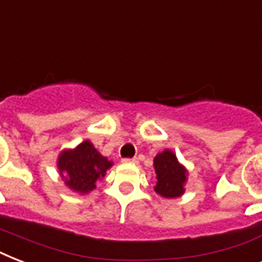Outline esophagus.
Instances as JSON below:
<instances>
[{"instance_id": "1", "label": "esophagus", "mask_w": 262, "mask_h": 262, "mask_svg": "<svg viewBox=\"0 0 262 262\" xmlns=\"http://www.w3.org/2000/svg\"><path fill=\"white\" fill-rule=\"evenodd\" d=\"M123 163H129V164H137L139 163V160L136 159V158H125V159H122Z\"/></svg>"}]
</instances>
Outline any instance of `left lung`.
<instances>
[{
	"mask_svg": "<svg viewBox=\"0 0 262 262\" xmlns=\"http://www.w3.org/2000/svg\"><path fill=\"white\" fill-rule=\"evenodd\" d=\"M154 167L156 172L155 191L164 199H175L185 193L187 170L179 163L170 149H164L155 156Z\"/></svg>",
	"mask_w": 262,
	"mask_h": 262,
	"instance_id": "1",
	"label": "left lung"
}]
</instances>
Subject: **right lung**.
<instances>
[{"label": "right lung", "instance_id": "right-lung-1", "mask_svg": "<svg viewBox=\"0 0 262 262\" xmlns=\"http://www.w3.org/2000/svg\"><path fill=\"white\" fill-rule=\"evenodd\" d=\"M57 166L65 185L73 191L85 194L96 187V182L106 175L113 162L100 155L90 140H85L75 149L61 152Z\"/></svg>", "mask_w": 262, "mask_h": 262}]
</instances>
